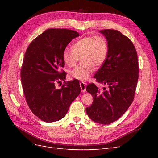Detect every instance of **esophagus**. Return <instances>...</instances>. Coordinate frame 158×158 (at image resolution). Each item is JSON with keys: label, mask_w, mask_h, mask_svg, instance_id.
<instances>
[{"label": "esophagus", "mask_w": 158, "mask_h": 158, "mask_svg": "<svg viewBox=\"0 0 158 158\" xmlns=\"http://www.w3.org/2000/svg\"><path fill=\"white\" fill-rule=\"evenodd\" d=\"M80 88H81V91L82 92H84L85 91V83L82 82H80Z\"/></svg>", "instance_id": "obj_1"}]
</instances>
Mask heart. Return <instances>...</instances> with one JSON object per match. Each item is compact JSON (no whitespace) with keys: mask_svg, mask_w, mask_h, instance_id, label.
<instances>
[{"mask_svg":"<svg viewBox=\"0 0 158 158\" xmlns=\"http://www.w3.org/2000/svg\"><path fill=\"white\" fill-rule=\"evenodd\" d=\"M108 55V44L102 36H87L76 41L73 49L66 48L63 52L64 63L73 67L82 59V64L69 72V76L80 81L88 80L95 67L102 66Z\"/></svg>","mask_w":158,"mask_h":158,"instance_id":"heart-1","label":"heart"}]
</instances>
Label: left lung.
<instances>
[{"instance_id":"8db88e82","label":"left lung","mask_w":158,"mask_h":158,"mask_svg":"<svg viewBox=\"0 0 158 158\" xmlns=\"http://www.w3.org/2000/svg\"><path fill=\"white\" fill-rule=\"evenodd\" d=\"M100 32L107 40L108 55L94 78L106 87L100 90L94 83L87 85L94 101L85 111L92 121L108 125L118 120L132 103L139 67L136 50L129 38L117 30Z\"/></svg>"}]
</instances>
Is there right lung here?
<instances>
[{"label":"right lung","instance_id":"1","mask_svg":"<svg viewBox=\"0 0 158 158\" xmlns=\"http://www.w3.org/2000/svg\"><path fill=\"white\" fill-rule=\"evenodd\" d=\"M76 31L50 28L35 37L28 46L21 68V81L26 102L32 113L43 121L51 123L63 118L70 104L81 92L76 79L65 82L63 52Z\"/></svg>","mask_w":158,"mask_h":158}]
</instances>
